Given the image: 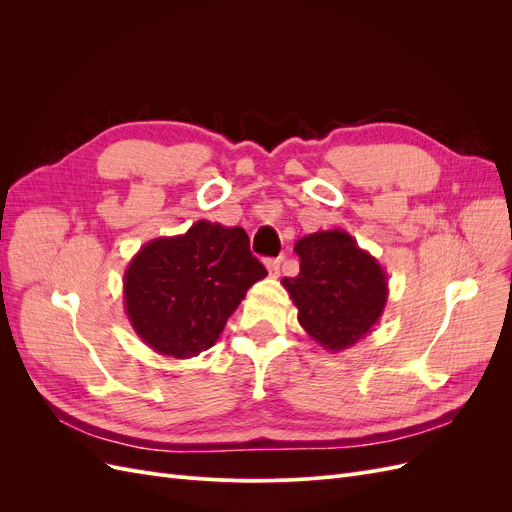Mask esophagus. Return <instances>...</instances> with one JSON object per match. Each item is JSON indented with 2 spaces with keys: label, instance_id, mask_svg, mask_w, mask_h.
Wrapping results in <instances>:
<instances>
[{
  "label": "esophagus",
  "instance_id": "1",
  "mask_svg": "<svg viewBox=\"0 0 512 512\" xmlns=\"http://www.w3.org/2000/svg\"><path fill=\"white\" fill-rule=\"evenodd\" d=\"M265 265H267V271H269V275H271V277H277V275H280V265H282V258H267V260H265Z\"/></svg>",
  "mask_w": 512,
  "mask_h": 512
}]
</instances>
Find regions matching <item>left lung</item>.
I'll list each match as a JSON object with an SVG mask.
<instances>
[{
    "label": "left lung",
    "mask_w": 512,
    "mask_h": 512,
    "mask_svg": "<svg viewBox=\"0 0 512 512\" xmlns=\"http://www.w3.org/2000/svg\"><path fill=\"white\" fill-rule=\"evenodd\" d=\"M301 260L297 277H284L299 324L331 352L346 350L380 320L389 282L380 262L356 245L346 230H320L294 243Z\"/></svg>",
    "instance_id": "obj_1"
}]
</instances>
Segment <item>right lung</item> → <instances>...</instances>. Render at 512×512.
Returning a JSON list of instances; mask_svg holds the SVG:
<instances>
[{"instance_id": "right-lung-1", "label": "right lung", "mask_w": 512, "mask_h": 512, "mask_svg": "<svg viewBox=\"0 0 512 512\" xmlns=\"http://www.w3.org/2000/svg\"><path fill=\"white\" fill-rule=\"evenodd\" d=\"M265 275L241 226L198 220L185 235L145 243L130 260L126 314L151 350L192 359L218 342L245 292Z\"/></svg>"}]
</instances>
